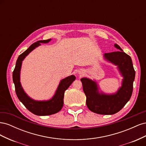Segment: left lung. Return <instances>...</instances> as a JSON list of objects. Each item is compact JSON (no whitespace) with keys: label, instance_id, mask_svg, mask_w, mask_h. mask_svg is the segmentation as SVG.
I'll return each instance as SVG.
<instances>
[{"label":"left lung","instance_id":"obj_1","mask_svg":"<svg viewBox=\"0 0 146 146\" xmlns=\"http://www.w3.org/2000/svg\"><path fill=\"white\" fill-rule=\"evenodd\" d=\"M114 47L119 50L105 53L104 57L108 62L117 66L123 77L122 86L116 92L107 94L99 92V86L96 81L88 78L80 79L86 97L87 107L91 111L97 114H113L117 113L130 100L133 92L135 71L131 57L123 52L116 44H114Z\"/></svg>","mask_w":146,"mask_h":146}]
</instances>
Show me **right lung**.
I'll use <instances>...</instances> for the list:
<instances>
[{"mask_svg": "<svg viewBox=\"0 0 146 146\" xmlns=\"http://www.w3.org/2000/svg\"><path fill=\"white\" fill-rule=\"evenodd\" d=\"M50 40L51 39L38 41L31 45L19 56L16 61L14 71L13 72V80L15 86V91L17 98L30 112L38 116L51 115L60 111L64 104V91L76 78L74 75H71L62 79L59 83L54 96L48 100H35L25 93L20 82V73L23 61L35 48L40 46V43H48Z\"/></svg>", "mask_w": 146, "mask_h": 146, "instance_id": "1", "label": "right lung"}]
</instances>
